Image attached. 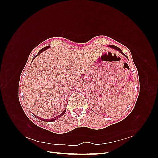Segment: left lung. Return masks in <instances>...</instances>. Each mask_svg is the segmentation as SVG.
I'll return each mask as SVG.
<instances>
[{"mask_svg": "<svg viewBox=\"0 0 158 158\" xmlns=\"http://www.w3.org/2000/svg\"><path fill=\"white\" fill-rule=\"evenodd\" d=\"M110 47H111V48H114V49H116V50H118V51H119V52L120 53H121L123 55V56H126V55H125L122 52V51L121 50V49H120V48H118V47H116V46H114V45H110V46H109ZM127 57V56H126ZM96 102H97V101H96Z\"/></svg>", "mask_w": 158, "mask_h": 158, "instance_id": "1", "label": "left lung"}]
</instances>
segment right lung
<instances>
[{
	"mask_svg": "<svg viewBox=\"0 0 158 158\" xmlns=\"http://www.w3.org/2000/svg\"><path fill=\"white\" fill-rule=\"evenodd\" d=\"M49 46H47V47H44V48H42V49L40 50V52H38V53H37V54L35 56V57L33 58V59H34V58H35L36 56H38L39 54H40V53H42V52H43V51L46 50V49H48V48H49ZM33 60H32V61H33ZM65 111H66V108H65V110H64V111H63V113H61L60 115H58V116H56V117H54V118H52V119H49H49H44V118H40V117H37V116H35L37 117V118H40V119L42 120V121H47V122L49 121V122H52V121H56V120L58 119V118H60V117L62 116L65 113Z\"/></svg>",
	"mask_w": 158,
	"mask_h": 158,
	"instance_id": "1",
	"label": "right lung"
}]
</instances>
